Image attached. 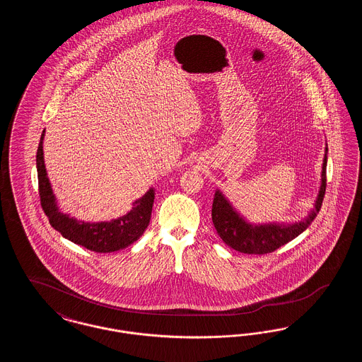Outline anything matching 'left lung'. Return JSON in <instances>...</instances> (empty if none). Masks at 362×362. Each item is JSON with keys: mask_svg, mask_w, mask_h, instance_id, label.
Wrapping results in <instances>:
<instances>
[{"mask_svg": "<svg viewBox=\"0 0 362 362\" xmlns=\"http://www.w3.org/2000/svg\"><path fill=\"white\" fill-rule=\"evenodd\" d=\"M327 152L328 149L326 148L322 167V185L315 202V209L303 221L294 224H250L232 207L229 201L223 195V192L217 189L213 199L211 220L217 233L220 235L225 244L243 254L263 255L276 251V248L282 247L284 244L289 243L296 239L300 233H303L315 220L323 204L327 186Z\"/></svg>", "mask_w": 362, "mask_h": 362, "instance_id": "obj_1", "label": "left lung"}]
</instances>
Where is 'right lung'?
<instances>
[{
    "label": "right lung",
    "instance_id": "add662e5",
    "mask_svg": "<svg viewBox=\"0 0 362 362\" xmlns=\"http://www.w3.org/2000/svg\"><path fill=\"white\" fill-rule=\"evenodd\" d=\"M43 138L45 130L42 133L36 152V170L40 205L46 216L49 217L52 228L58 230L65 239L73 241L74 244L86 247L89 251L102 254L119 251L138 240L151 221L152 206L155 201V189H148L144 197L133 202V209L127 214L117 220L103 223L77 221L68 214L61 213L59 207L57 205V199L52 192V185L45 167Z\"/></svg>",
    "mask_w": 362,
    "mask_h": 362
}]
</instances>
